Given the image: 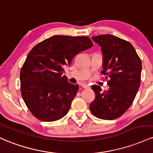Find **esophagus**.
<instances>
[{"instance_id":"obj_1","label":"esophagus","mask_w":153,"mask_h":153,"mask_svg":"<svg viewBox=\"0 0 153 153\" xmlns=\"http://www.w3.org/2000/svg\"><path fill=\"white\" fill-rule=\"evenodd\" d=\"M82 88H84V89H87V88H89V86L87 85H85V84H82Z\"/></svg>"}]
</instances>
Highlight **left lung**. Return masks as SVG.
Masks as SVG:
<instances>
[{
    "instance_id": "obj_1",
    "label": "left lung",
    "mask_w": 153,
    "mask_h": 153,
    "mask_svg": "<svg viewBox=\"0 0 153 153\" xmlns=\"http://www.w3.org/2000/svg\"><path fill=\"white\" fill-rule=\"evenodd\" d=\"M98 44L102 53L101 73L108 79L107 92L100 86L92 89L95 98L90 109L97 118L116 119L124 114L135 98L141 81L142 62L132 45L111 35L92 37Z\"/></svg>"
}]
</instances>
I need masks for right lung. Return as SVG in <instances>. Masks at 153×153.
I'll return each instance as SVG.
<instances>
[{
	"instance_id": "right-lung-1",
	"label": "right lung",
	"mask_w": 153,
	"mask_h": 153,
	"mask_svg": "<svg viewBox=\"0 0 153 153\" xmlns=\"http://www.w3.org/2000/svg\"><path fill=\"white\" fill-rule=\"evenodd\" d=\"M93 45L85 36L54 35L36 45L20 72L22 97L30 112L42 121L65 116L79 90L68 82L63 67L73 58Z\"/></svg>"
}]
</instances>
